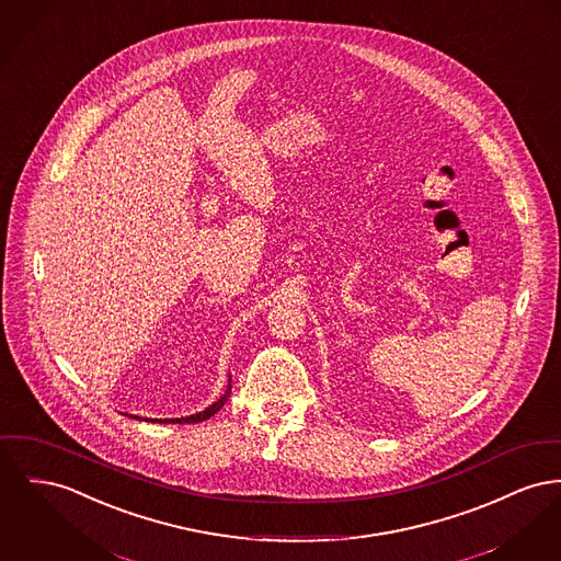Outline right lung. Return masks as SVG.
<instances>
[{"mask_svg":"<svg viewBox=\"0 0 561 561\" xmlns=\"http://www.w3.org/2000/svg\"><path fill=\"white\" fill-rule=\"evenodd\" d=\"M229 396H231V379H229V386H227V390H225V394L220 396L214 404H209L205 411H198L195 415H188V417H175V420H144V422H159V424H197V422H205V420H209L214 413H218L222 407H225V402L229 400ZM133 420H139V417H135L131 415Z\"/></svg>","mask_w":561,"mask_h":561,"instance_id":"right-lung-1","label":"right lung"}]
</instances>
